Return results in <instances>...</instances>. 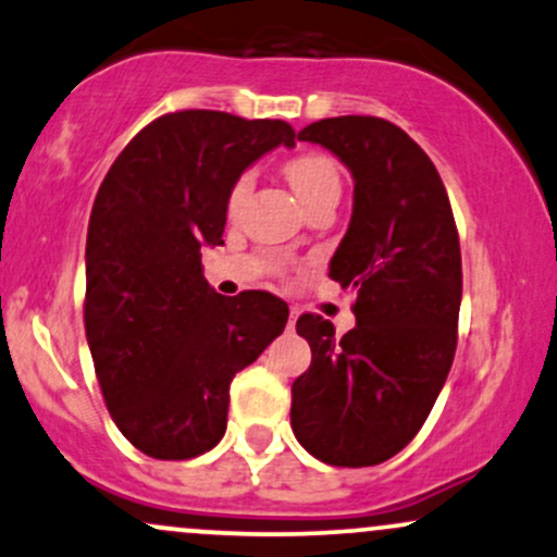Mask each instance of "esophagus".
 <instances>
[{"mask_svg": "<svg viewBox=\"0 0 557 557\" xmlns=\"http://www.w3.org/2000/svg\"><path fill=\"white\" fill-rule=\"evenodd\" d=\"M296 319H298V309H290V317H287V327H296Z\"/></svg>", "mask_w": 557, "mask_h": 557, "instance_id": "obj_1", "label": "esophagus"}]
</instances>
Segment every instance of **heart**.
<instances>
[{"mask_svg":"<svg viewBox=\"0 0 557 557\" xmlns=\"http://www.w3.org/2000/svg\"><path fill=\"white\" fill-rule=\"evenodd\" d=\"M285 175L304 207H309L317 198L327 194H341V172H337V164L324 154H300L296 159H290V162L285 164ZM251 183V175H240L238 181H235L227 198L230 212H235V209L246 201Z\"/></svg>","mask_w":557,"mask_h":557,"instance_id":"b5f03b06","label":"heart"}]
</instances>
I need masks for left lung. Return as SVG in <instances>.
<instances>
[{
  "instance_id": "obj_1",
  "label": "left lung",
  "mask_w": 557,
  "mask_h": 557,
  "mask_svg": "<svg viewBox=\"0 0 557 557\" xmlns=\"http://www.w3.org/2000/svg\"><path fill=\"white\" fill-rule=\"evenodd\" d=\"M300 140L324 146L354 175V214L330 277L356 290V327L296 322L311 367L293 382L290 426L330 466H376L417 437L443 389L458 341L461 246L432 159L382 117H327Z\"/></svg>"
}]
</instances>
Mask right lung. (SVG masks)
<instances>
[{
    "label": "right lung",
    "instance_id": "obj_1",
    "mask_svg": "<svg viewBox=\"0 0 557 557\" xmlns=\"http://www.w3.org/2000/svg\"><path fill=\"white\" fill-rule=\"evenodd\" d=\"M296 131L283 120L183 110L146 125L96 194L86 238V322L117 430L146 456L185 461L227 426L230 382L283 335L287 304L225 298L201 248L222 246L238 177Z\"/></svg>",
    "mask_w": 557,
    "mask_h": 557
}]
</instances>
